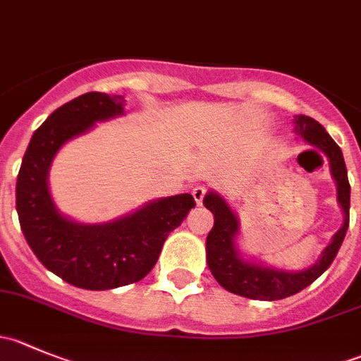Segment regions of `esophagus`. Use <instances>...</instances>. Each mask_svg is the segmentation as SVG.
I'll list each match as a JSON object with an SVG mask.
<instances>
[{"instance_id": "1", "label": "esophagus", "mask_w": 361, "mask_h": 361, "mask_svg": "<svg viewBox=\"0 0 361 361\" xmlns=\"http://www.w3.org/2000/svg\"><path fill=\"white\" fill-rule=\"evenodd\" d=\"M206 194H207L206 187H195L194 190H192V195H194L195 202H197V204H202V199H204V195H206Z\"/></svg>"}]
</instances>
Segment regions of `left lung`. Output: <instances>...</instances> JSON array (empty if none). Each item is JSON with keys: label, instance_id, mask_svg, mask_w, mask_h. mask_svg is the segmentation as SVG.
I'll return each instance as SVG.
<instances>
[{"label": "left lung", "instance_id": "left-lung-1", "mask_svg": "<svg viewBox=\"0 0 361 361\" xmlns=\"http://www.w3.org/2000/svg\"><path fill=\"white\" fill-rule=\"evenodd\" d=\"M295 133L300 134L309 145L322 150L330 160L332 176L337 183V201L344 211V225L334 235V241L323 251L319 262L302 272H286L278 269L264 267L253 262L243 260L235 248V234H238V218L220 195L209 194L204 197V206L214 214V225L206 239L207 265L211 274L228 292L241 295L255 300H279L295 295L311 285L332 265L337 257L338 248L345 238L349 227V194L351 187L348 181L344 157L336 141L330 137L325 127L314 118L305 115L295 116Z\"/></svg>", "mask_w": 361, "mask_h": 361}]
</instances>
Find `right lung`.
<instances>
[{"instance_id": "obj_1", "label": "right lung", "mask_w": 361, "mask_h": 361, "mask_svg": "<svg viewBox=\"0 0 361 361\" xmlns=\"http://www.w3.org/2000/svg\"><path fill=\"white\" fill-rule=\"evenodd\" d=\"M123 103V96L87 92L57 108L32 134L17 176V213L29 248L50 272L78 288L141 281L157 264L167 235L195 207L190 194H180L103 225L75 224L56 209L47 185L54 155L94 122L122 115Z\"/></svg>"}]
</instances>
